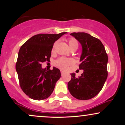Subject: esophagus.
Listing matches in <instances>:
<instances>
[{"label": "esophagus", "instance_id": "1", "mask_svg": "<svg viewBox=\"0 0 125 125\" xmlns=\"http://www.w3.org/2000/svg\"><path fill=\"white\" fill-rule=\"evenodd\" d=\"M64 74H65V72H63V71H61V74H62V76L64 75Z\"/></svg>", "mask_w": 125, "mask_h": 125}]
</instances>
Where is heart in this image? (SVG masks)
<instances>
[{"instance_id":"1","label":"heart","mask_w":125,"mask_h":125,"mask_svg":"<svg viewBox=\"0 0 125 125\" xmlns=\"http://www.w3.org/2000/svg\"><path fill=\"white\" fill-rule=\"evenodd\" d=\"M68 43L70 49L73 48V47H77L78 48V43L75 39L70 38L68 40ZM73 63V61L71 59L67 58H60L58 61H56L55 64L57 66L62 69H66L70 64H72Z\"/></svg>"}]
</instances>
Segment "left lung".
I'll list each match as a JSON object with an SVG mask.
<instances>
[{"instance_id":"obj_1","label":"left lung","mask_w":125,"mask_h":125,"mask_svg":"<svg viewBox=\"0 0 125 125\" xmlns=\"http://www.w3.org/2000/svg\"><path fill=\"white\" fill-rule=\"evenodd\" d=\"M81 44L82 51L79 69L83 70L81 76L71 73L67 83L70 93L79 100H88L96 96L102 90L107 77L108 58L104 44L98 39L84 32L72 33Z\"/></svg>"}]
</instances>
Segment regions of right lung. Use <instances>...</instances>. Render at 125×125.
<instances>
[{"instance_id":"add662e5","label":"right lung","mask_w":125,"mask_h":125,"mask_svg":"<svg viewBox=\"0 0 125 125\" xmlns=\"http://www.w3.org/2000/svg\"><path fill=\"white\" fill-rule=\"evenodd\" d=\"M67 32L59 34H38L23 44L19 51L16 71L20 86L30 98L43 100L51 96L56 83L61 76V71L43 69L41 63L50 61L54 43Z\"/></svg>"}]
</instances>
